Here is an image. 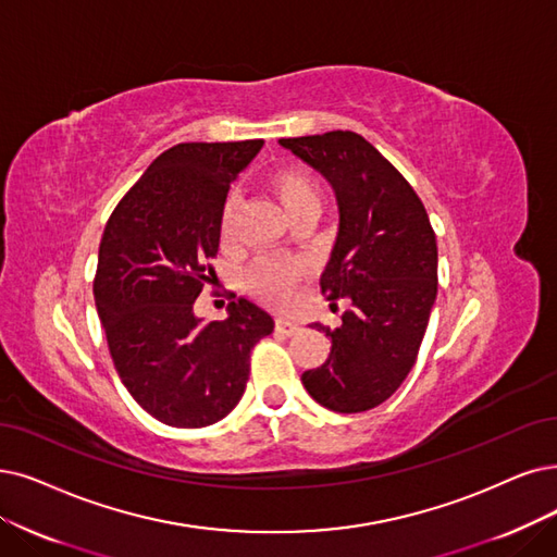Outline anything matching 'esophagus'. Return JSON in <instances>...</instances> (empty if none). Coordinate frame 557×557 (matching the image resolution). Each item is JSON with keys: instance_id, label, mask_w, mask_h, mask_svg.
<instances>
[{"instance_id": "34e87169", "label": "esophagus", "mask_w": 557, "mask_h": 557, "mask_svg": "<svg viewBox=\"0 0 557 557\" xmlns=\"http://www.w3.org/2000/svg\"><path fill=\"white\" fill-rule=\"evenodd\" d=\"M301 329L299 322L287 320V318H276V331L285 333V336H295V333Z\"/></svg>"}]
</instances>
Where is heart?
Here are the masks:
<instances>
[{
    "instance_id": "b5f03b06",
    "label": "heart",
    "mask_w": 557,
    "mask_h": 557,
    "mask_svg": "<svg viewBox=\"0 0 557 557\" xmlns=\"http://www.w3.org/2000/svg\"><path fill=\"white\" fill-rule=\"evenodd\" d=\"M274 198L278 201L281 210L287 219H295L299 214H318L322 206V191L313 175L301 166H283L276 169L270 181ZM221 242H231L235 233V206L233 201L226 203L224 214H221ZM299 267L283 262V260H258L249 267L244 283H247L249 293H253L260 301L285 308L295 297V287L299 283Z\"/></svg>"
}]
</instances>
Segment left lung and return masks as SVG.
<instances>
[{"mask_svg": "<svg viewBox=\"0 0 557 557\" xmlns=\"http://www.w3.org/2000/svg\"><path fill=\"white\" fill-rule=\"evenodd\" d=\"M336 191L338 237L320 278L343 324H313L331 338L326 363L306 370L310 397L338 413L380 407L403 386L436 299V235L425 206L384 154L356 132L278 139Z\"/></svg>", "mask_w": 557, "mask_h": 557, "instance_id": "left-lung-1", "label": "left lung"}]
</instances>
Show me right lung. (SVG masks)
Here are the masks:
<instances>
[{"instance_id":"add662e5","label":"right lung","mask_w":557,"mask_h":557,"mask_svg":"<svg viewBox=\"0 0 557 557\" xmlns=\"http://www.w3.org/2000/svg\"><path fill=\"white\" fill-rule=\"evenodd\" d=\"M262 139L177 144L164 150L111 212L94 295L109 354L129 395L164 425L226 418L249 382L251 349L274 331L249 299L203 322L194 301L212 276L221 214Z\"/></svg>"}]
</instances>
